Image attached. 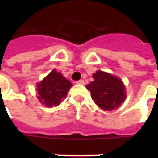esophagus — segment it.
Returning <instances> with one entry per match:
<instances>
[{"instance_id":"obj_1","label":"esophagus","mask_w":158,"mask_h":158,"mask_svg":"<svg viewBox=\"0 0 158 158\" xmlns=\"http://www.w3.org/2000/svg\"><path fill=\"white\" fill-rule=\"evenodd\" d=\"M76 83H77V84H82V85H84L85 82H84L83 80H79V81H77Z\"/></svg>"}]
</instances>
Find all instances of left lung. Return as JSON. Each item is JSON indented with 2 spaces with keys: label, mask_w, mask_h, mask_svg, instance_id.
I'll return each instance as SVG.
<instances>
[{
  "label": "left lung",
  "mask_w": 158,
  "mask_h": 158,
  "mask_svg": "<svg viewBox=\"0 0 158 158\" xmlns=\"http://www.w3.org/2000/svg\"><path fill=\"white\" fill-rule=\"evenodd\" d=\"M93 82L86 86L95 104L104 111L118 108L127 98L122 80L112 74L98 70L93 74Z\"/></svg>",
  "instance_id": "obj_1"
}]
</instances>
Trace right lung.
Masks as SVG:
<instances>
[{
	"label": "right lung",
	"mask_w": 158,
	"mask_h": 158,
	"mask_svg": "<svg viewBox=\"0 0 158 158\" xmlns=\"http://www.w3.org/2000/svg\"><path fill=\"white\" fill-rule=\"evenodd\" d=\"M72 83L56 69L52 70L39 83H37L38 99L46 107L58 106L66 98Z\"/></svg>",
	"instance_id": "add662e5"
}]
</instances>
